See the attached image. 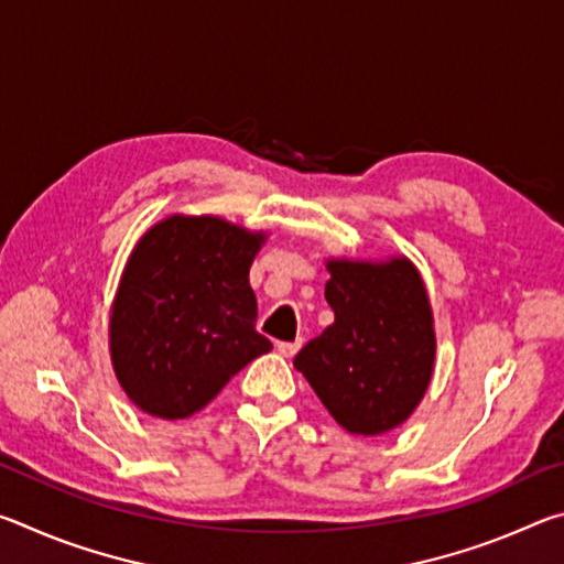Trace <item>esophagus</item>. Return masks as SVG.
Instances as JSON below:
<instances>
[{
	"instance_id": "obj_1",
	"label": "esophagus",
	"mask_w": 564,
	"mask_h": 564,
	"mask_svg": "<svg viewBox=\"0 0 564 564\" xmlns=\"http://www.w3.org/2000/svg\"><path fill=\"white\" fill-rule=\"evenodd\" d=\"M279 352L283 358H293L295 352H299V348H301V338H295V340H279Z\"/></svg>"
}]
</instances>
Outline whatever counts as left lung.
I'll return each mask as SVG.
<instances>
[{"mask_svg":"<svg viewBox=\"0 0 564 564\" xmlns=\"http://www.w3.org/2000/svg\"><path fill=\"white\" fill-rule=\"evenodd\" d=\"M328 271L336 321L305 343L293 366L348 433H388L413 413L433 376L425 285L408 259L328 261Z\"/></svg>","mask_w":564,"mask_h":564,"instance_id":"8db88e82","label":"left lung"}]
</instances>
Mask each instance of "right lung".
<instances>
[{"instance_id":"1","label":"right lung","mask_w":564,"mask_h":564,"mask_svg":"<svg viewBox=\"0 0 564 564\" xmlns=\"http://www.w3.org/2000/svg\"><path fill=\"white\" fill-rule=\"evenodd\" d=\"M261 241L216 216H171L133 248L109 340L121 388L149 415H194L273 348L248 283Z\"/></svg>"}]
</instances>
